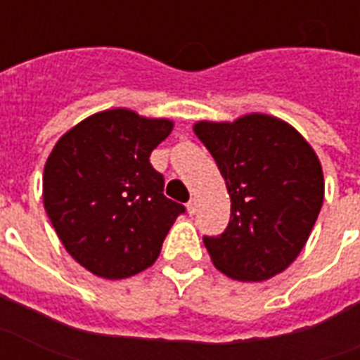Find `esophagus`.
Segmentation results:
<instances>
[{
	"instance_id": "1",
	"label": "esophagus",
	"mask_w": 360,
	"mask_h": 360,
	"mask_svg": "<svg viewBox=\"0 0 360 360\" xmlns=\"http://www.w3.org/2000/svg\"><path fill=\"white\" fill-rule=\"evenodd\" d=\"M188 212H190V214H195V212H198V207H199V203H198V199H190V203H188Z\"/></svg>"
}]
</instances>
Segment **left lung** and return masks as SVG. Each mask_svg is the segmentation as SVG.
Here are the masks:
<instances>
[{
  "label": "left lung",
  "mask_w": 360,
  "mask_h": 360,
  "mask_svg": "<svg viewBox=\"0 0 360 360\" xmlns=\"http://www.w3.org/2000/svg\"><path fill=\"white\" fill-rule=\"evenodd\" d=\"M193 132L217 162L232 203L226 230L203 238L212 264L240 282L284 272L305 248L324 201L313 146L266 112L198 120Z\"/></svg>",
  "instance_id": "1"
}]
</instances>
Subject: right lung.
Wrapping results in <instances>:
<instances>
[{"instance_id": "obj_1", "label": "right lung", "mask_w": 360, "mask_h": 360, "mask_svg": "<svg viewBox=\"0 0 360 360\" xmlns=\"http://www.w3.org/2000/svg\"><path fill=\"white\" fill-rule=\"evenodd\" d=\"M174 120L117 107L63 134L44 167V207L76 263L105 280L140 274L157 261L180 203L162 195L149 155Z\"/></svg>"}]
</instances>
